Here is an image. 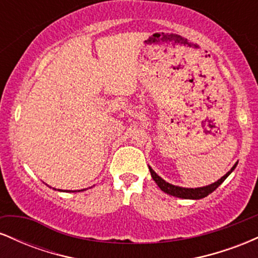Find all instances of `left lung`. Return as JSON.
I'll return each mask as SVG.
<instances>
[{
  "instance_id": "1",
  "label": "left lung",
  "mask_w": 258,
  "mask_h": 258,
  "mask_svg": "<svg viewBox=\"0 0 258 258\" xmlns=\"http://www.w3.org/2000/svg\"><path fill=\"white\" fill-rule=\"evenodd\" d=\"M236 165H238V162H235V164H234V166L230 168V171H228V172L224 174L223 177H221L217 182L212 183V184L205 185V186H199V188H183V186L173 185V184H171V183L166 182L165 179H162L161 177H160L159 174L156 173L150 166H149V171H150V174H152L153 179L155 180L156 184L159 185V188L161 189L162 191H165L166 194H170V195H172V197H176V198H182V199L199 200V199H203V198L207 197L209 194H211L214 190H216V189H217L218 186H220L222 183L224 182V179H226L227 177L233 172L234 168L236 167Z\"/></svg>"
}]
</instances>
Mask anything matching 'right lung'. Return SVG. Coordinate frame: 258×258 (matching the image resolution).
Wrapping results in <instances>:
<instances>
[{
	"mask_svg": "<svg viewBox=\"0 0 258 258\" xmlns=\"http://www.w3.org/2000/svg\"><path fill=\"white\" fill-rule=\"evenodd\" d=\"M49 188H52V186H49ZM53 189H54V190H59V191H73V190H61V189H55V188H53ZM84 190H86V189H81V190H74V191H84Z\"/></svg>",
	"mask_w": 258,
	"mask_h": 258,
	"instance_id": "obj_1",
	"label": "right lung"
}]
</instances>
